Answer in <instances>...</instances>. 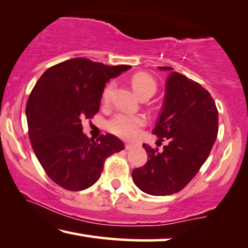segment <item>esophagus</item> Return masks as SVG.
Masks as SVG:
<instances>
[{
  "mask_svg": "<svg viewBox=\"0 0 248 248\" xmlns=\"http://www.w3.org/2000/svg\"><path fill=\"white\" fill-rule=\"evenodd\" d=\"M134 146H135L134 143H126V144H125V148H126V150H131V148L134 147Z\"/></svg>",
  "mask_w": 248,
  "mask_h": 248,
  "instance_id": "esophagus-1",
  "label": "esophagus"
}]
</instances>
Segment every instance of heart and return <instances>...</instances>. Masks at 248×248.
<instances>
[{
	"instance_id": "heart-1",
	"label": "heart",
	"mask_w": 248,
	"mask_h": 248,
	"mask_svg": "<svg viewBox=\"0 0 248 248\" xmlns=\"http://www.w3.org/2000/svg\"><path fill=\"white\" fill-rule=\"evenodd\" d=\"M132 87L136 95L140 98H150L157 90V83L147 73H136L132 78ZM114 90V83H108L102 94V100L108 103ZM146 119L143 115H133L128 113H117L108 122V129L114 135L122 139H132L139 129L144 126Z\"/></svg>"
}]
</instances>
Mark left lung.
Listing matches in <instances>:
<instances>
[{"label":"left lung","instance_id":"obj_1","mask_svg":"<svg viewBox=\"0 0 248 248\" xmlns=\"http://www.w3.org/2000/svg\"><path fill=\"white\" fill-rule=\"evenodd\" d=\"M172 71L166 79L162 112L153 129L162 151L143 144L147 162L132 172L135 185L150 195L180 192L199 172L214 145L218 131V111L211 94L200 83Z\"/></svg>","mask_w":248,"mask_h":248}]
</instances>
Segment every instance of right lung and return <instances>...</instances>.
Listing matches in <instances>:
<instances>
[{
	"label": "right lung",
	"instance_id": "right-lung-1",
	"mask_svg": "<svg viewBox=\"0 0 248 248\" xmlns=\"http://www.w3.org/2000/svg\"><path fill=\"white\" fill-rule=\"evenodd\" d=\"M128 68L76 58L47 68L33 87L25 108L29 137L45 173L61 187L92 186L106 157L124 148L112 134L87 137L82 121L93 119L106 83Z\"/></svg>",
	"mask_w": 248,
	"mask_h": 248
}]
</instances>
